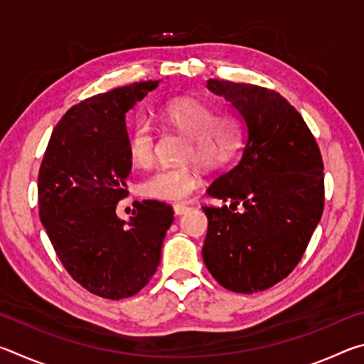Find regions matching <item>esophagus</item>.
Listing matches in <instances>:
<instances>
[{"mask_svg": "<svg viewBox=\"0 0 364 364\" xmlns=\"http://www.w3.org/2000/svg\"><path fill=\"white\" fill-rule=\"evenodd\" d=\"M188 210H189V207L184 205V204H175V205H173L175 215H183V213H186Z\"/></svg>", "mask_w": 364, "mask_h": 364, "instance_id": "esophagus-1", "label": "esophagus"}]
</instances>
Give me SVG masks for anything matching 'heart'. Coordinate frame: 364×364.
Segmentation results:
<instances>
[{
	"label": "heart",
	"instance_id": "obj_1",
	"mask_svg": "<svg viewBox=\"0 0 364 364\" xmlns=\"http://www.w3.org/2000/svg\"><path fill=\"white\" fill-rule=\"evenodd\" d=\"M160 117L189 138L184 156L194 159L208 168H217L230 162L241 143V127L234 115L215 117L207 104L184 100L168 104ZM130 157L134 165L146 167L156 154V136L151 123L138 120L128 138ZM202 176L193 165H165L141 183V194L156 200L180 202L188 199L199 186Z\"/></svg>",
	"mask_w": 364,
	"mask_h": 364
}]
</instances>
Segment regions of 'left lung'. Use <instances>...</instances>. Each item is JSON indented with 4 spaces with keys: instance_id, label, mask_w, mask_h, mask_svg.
Wrapping results in <instances>:
<instances>
[{
    "instance_id": "8db88e82",
    "label": "left lung",
    "mask_w": 364,
    "mask_h": 364,
    "mask_svg": "<svg viewBox=\"0 0 364 364\" xmlns=\"http://www.w3.org/2000/svg\"><path fill=\"white\" fill-rule=\"evenodd\" d=\"M207 88L231 104L244 147L236 167L207 189L231 204L202 207L208 220L202 257L230 291H264L297 267L321 220V152L301 115L276 91L226 80H208Z\"/></svg>"
}]
</instances>
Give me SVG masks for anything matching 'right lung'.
I'll list each match as a JSON object with an SVG mask.
<instances>
[{
    "mask_svg": "<svg viewBox=\"0 0 364 364\" xmlns=\"http://www.w3.org/2000/svg\"><path fill=\"white\" fill-rule=\"evenodd\" d=\"M162 80L96 95L65 112L54 128L38 175L40 220L64 268L86 291L127 299L160 263L173 210L143 200L130 220L115 208L132 171L125 115Z\"/></svg>",
    "mask_w": 364,
    "mask_h": 364,
    "instance_id": "obj_1",
    "label": "right lung"
}]
</instances>
